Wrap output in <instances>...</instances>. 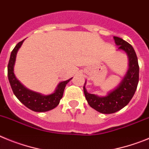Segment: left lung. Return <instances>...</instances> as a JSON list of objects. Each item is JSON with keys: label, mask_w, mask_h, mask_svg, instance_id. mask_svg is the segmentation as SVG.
<instances>
[{"label": "left lung", "mask_w": 149, "mask_h": 149, "mask_svg": "<svg viewBox=\"0 0 149 149\" xmlns=\"http://www.w3.org/2000/svg\"><path fill=\"white\" fill-rule=\"evenodd\" d=\"M118 49H123L128 54L129 68L120 84L106 96H98L88 93L83 88L84 93L91 108L102 113L108 114L120 111L129 103L137 88L139 81V65L136 53L133 47L121 38L113 36Z\"/></svg>", "instance_id": "obj_1"}]
</instances>
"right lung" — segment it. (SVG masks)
<instances>
[{"mask_svg":"<svg viewBox=\"0 0 149 149\" xmlns=\"http://www.w3.org/2000/svg\"><path fill=\"white\" fill-rule=\"evenodd\" d=\"M24 41V40L18 43L13 49L8 64V79L11 85L12 90L18 100L32 111L36 112H45L53 109L59 104L60 100L62 98L64 93L65 86L72 78L67 81L60 82L54 93L47 96H44L25 88L16 79L13 72V67L15 61L16 54Z\"/></svg>","mask_w":149,"mask_h":149,"instance_id":"add662e5","label":"right lung"}]
</instances>
